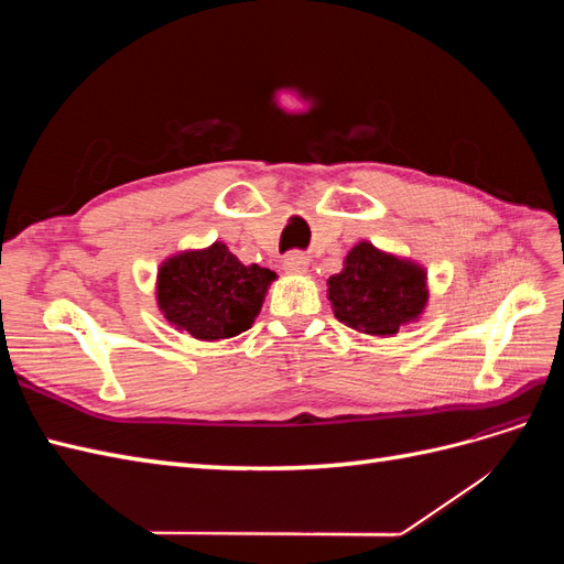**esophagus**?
Wrapping results in <instances>:
<instances>
[{"label":"esophagus","mask_w":564,"mask_h":564,"mask_svg":"<svg viewBox=\"0 0 564 564\" xmlns=\"http://www.w3.org/2000/svg\"><path fill=\"white\" fill-rule=\"evenodd\" d=\"M308 263H311L308 256L301 253V251H292V253L284 256L282 268H284V272H289V275H303V272L308 270Z\"/></svg>","instance_id":"obj_1"}]
</instances>
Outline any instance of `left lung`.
I'll return each mask as SVG.
<instances>
[{
    "mask_svg": "<svg viewBox=\"0 0 564 564\" xmlns=\"http://www.w3.org/2000/svg\"><path fill=\"white\" fill-rule=\"evenodd\" d=\"M429 272L423 265L386 253L371 242H357L344 270L327 280V294L338 322L371 336H395L416 322L429 303Z\"/></svg>",
    "mask_w": 564,
    "mask_h": 564,
    "instance_id": "left-lung-1",
    "label": "left lung"
}]
</instances>
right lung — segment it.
Instances as JSON below:
<instances>
[{"label":"right lung","instance_id":"obj_1","mask_svg":"<svg viewBox=\"0 0 564 564\" xmlns=\"http://www.w3.org/2000/svg\"><path fill=\"white\" fill-rule=\"evenodd\" d=\"M275 278L272 270L245 265L224 242H214L169 256L158 270V305L166 322L193 338H232L251 327Z\"/></svg>","mask_w":564,"mask_h":564}]
</instances>
